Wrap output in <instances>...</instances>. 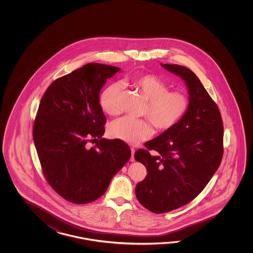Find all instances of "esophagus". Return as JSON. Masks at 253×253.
<instances>
[{
    "mask_svg": "<svg viewBox=\"0 0 253 253\" xmlns=\"http://www.w3.org/2000/svg\"><path fill=\"white\" fill-rule=\"evenodd\" d=\"M134 152H135V150H134V148H133V147H132V148H131V153H132V154H131V158H130V161L131 162L134 161Z\"/></svg>",
    "mask_w": 253,
    "mask_h": 253,
    "instance_id": "esophagus-1",
    "label": "esophagus"
}]
</instances>
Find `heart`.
Returning a JSON list of instances; mask_svg holds the SVG:
<instances>
[{
  "label": "heart",
  "mask_w": 253,
  "mask_h": 253,
  "mask_svg": "<svg viewBox=\"0 0 253 253\" xmlns=\"http://www.w3.org/2000/svg\"><path fill=\"white\" fill-rule=\"evenodd\" d=\"M127 82L148 100L144 115L160 131L174 127L188 112V96L183 92L170 91V86L156 76H135ZM121 92L122 86L119 83H111L103 89L99 105L105 113L110 116L119 113ZM108 133L114 138L137 145L151 137L154 129L146 120L123 117L110 124Z\"/></svg>",
  "instance_id": "obj_1"
}]
</instances>
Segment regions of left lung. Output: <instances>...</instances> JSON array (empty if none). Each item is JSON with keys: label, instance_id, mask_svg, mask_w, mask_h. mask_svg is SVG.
I'll return each instance as SVG.
<instances>
[{"label": "left lung", "instance_id": "1", "mask_svg": "<svg viewBox=\"0 0 253 253\" xmlns=\"http://www.w3.org/2000/svg\"><path fill=\"white\" fill-rule=\"evenodd\" d=\"M179 76L188 88L190 108L174 127L147 142L134 154L147 175L136 184L141 205L164 213L187 205L205 189L223 155V123L220 110L198 77L187 68L161 64ZM156 151L151 155L150 151Z\"/></svg>", "mask_w": 253, "mask_h": 253}]
</instances>
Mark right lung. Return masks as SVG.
<instances>
[{
	"instance_id": "right-lung-1",
	"label": "right lung",
	"mask_w": 253,
	"mask_h": 253,
	"mask_svg": "<svg viewBox=\"0 0 253 253\" xmlns=\"http://www.w3.org/2000/svg\"><path fill=\"white\" fill-rule=\"evenodd\" d=\"M119 70L88 63L54 81L42 97L34 145L48 184L70 203L85 205L102 196L131 156L123 141L102 138L107 119L99 93ZM89 140L97 141L90 149Z\"/></svg>"
}]
</instances>
